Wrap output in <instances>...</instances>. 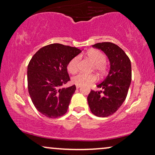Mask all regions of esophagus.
Wrapping results in <instances>:
<instances>
[{
	"mask_svg": "<svg viewBox=\"0 0 155 155\" xmlns=\"http://www.w3.org/2000/svg\"><path fill=\"white\" fill-rule=\"evenodd\" d=\"M76 88H80V86H79V85H76Z\"/></svg>",
	"mask_w": 155,
	"mask_h": 155,
	"instance_id": "1",
	"label": "esophagus"
}]
</instances>
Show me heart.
<instances>
[{"instance_id": "b5f03b06", "label": "heart", "mask_w": 155, "mask_h": 155, "mask_svg": "<svg viewBox=\"0 0 155 155\" xmlns=\"http://www.w3.org/2000/svg\"><path fill=\"white\" fill-rule=\"evenodd\" d=\"M87 56L94 64V69L100 75H104L106 71V57L104 54L96 49H91L87 52ZM79 57L76 56L69 61L67 65V69L70 73L74 74L79 69ZM97 80V77L94 74H86L79 73L72 77L71 81L74 84L79 86H88L90 84L94 83Z\"/></svg>"}]
</instances>
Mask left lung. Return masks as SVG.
I'll return each instance as SVG.
<instances>
[{
	"label": "left lung",
	"mask_w": 155,
	"mask_h": 155,
	"mask_svg": "<svg viewBox=\"0 0 155 155\" xmlns=\"http://www.w3.org/2000/svg\"><path fill=\"white\" fill-rule=\"evenodd\" d=\"M95 48L101 49L110 61V71L102 83L97 85L100 91L91 90L87 100L93 114L108 117L122 106L131 83V62L125 51L112 42L96 43Z\"/></svg>",
	"instance_id": "8db88e82"
}]
</instances>
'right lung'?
I'll list each match as a JSON object with an SVG mask.
<instances>
[{"mask_svg": "<svg viewBox=\"0 0 155 155\" xmlns=\"http://www.w3.org/2000/svg\"><path fill=\"white\" fill-rule=\"evenodd\" d=\"M81 50L54 43L39 49L28 66V87L37 110L49 118L67 112L76 86L62 88L70 81L68 63Z\"/></svg>", "mask_w": 155, "mask_h": 155, "instance_id": "add662e5", "label": "right lung"}]
</instances>
